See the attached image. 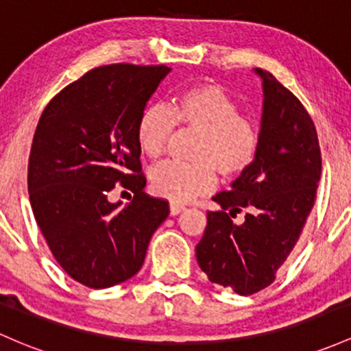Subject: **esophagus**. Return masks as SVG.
<instances>
[{"mask_svg":"<svg viewBox=\"0 0 351 351\" xmlns=\"http://www.w3.org/2000/svg\"><path fill=\"white\" fill-rule=\"evenodd\" d=\"M183 210H184L183 205H178V203H169V215H171V217L182 213Z\"/></svg>","mask_w":351,"mask_h":351,"instance_id":"esophagus-1","label":"esophagus"}]
</instances>
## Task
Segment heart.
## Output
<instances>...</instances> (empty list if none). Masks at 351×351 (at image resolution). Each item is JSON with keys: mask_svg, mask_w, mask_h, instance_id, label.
Wrapping results in <instances>:
<instances>
[{"mask_svg": "<svg viewBox=\"0 0 351 351\" xmlns=\"http://www.w3.org/2000/svg\"><path fill=\"white\" fill-rule=\"evenodd\" d=\"M175 126L199 133L191 149L195 161H167L153 168L149 182L156 195L188 202L213 190L217 171L221 178L232 180L255 163L260 148L256 126L241 117L238 103L218 84H193L173 96L169 108H145L136 123L141 153L158 160L167 152Z\"/></svg>", "mask_w": 351, "mask_h": 351, "instance_id": "1", "label": "heart"}]
</instances>
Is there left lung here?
<instances>
[{
  "mask_svg": "<svg viewBox=\"0 0 351 351\" xmlns=\"http://www.w3.org/2000/svg\"><path fill=\"white\" fill-rule=\"evenodd\" d=\"M263 80V117L255 163L232 190L213 196L196 260L211 283L253 295L275 282L315 205L322 175L317 128L305 106L271 73ZM245 211L241 226L232 218Z\"/></svg>",
  "mask_w": 351,
  "mask_h": 351,
  "instance_id": "left-lung-1",
  "label": "left lung"
}]
</instances>
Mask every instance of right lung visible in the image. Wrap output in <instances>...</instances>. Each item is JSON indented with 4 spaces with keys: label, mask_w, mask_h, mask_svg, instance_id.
Wrapping results in <instances>:
<instances>
[{
    "label": "right lung",
    "mask_w": 351,
    "mask_h": 351,
    "mask_svg": "<svg viewBox=\"0 0 351 351\" xmlns=\"http://www.w3.org/2000/svg\"><path fill=\"white\" fill-rule=\"evenodd\" d=\"M169 73L165 64H105L46 105L33 136L28 191L33 215L60 267L88 288H110L143 267L167 199L143 191L136 123ZM119 182L125 207L107 196Z\"/></svg>",
    "instance_id": "add662e5"
}]
</instances>
